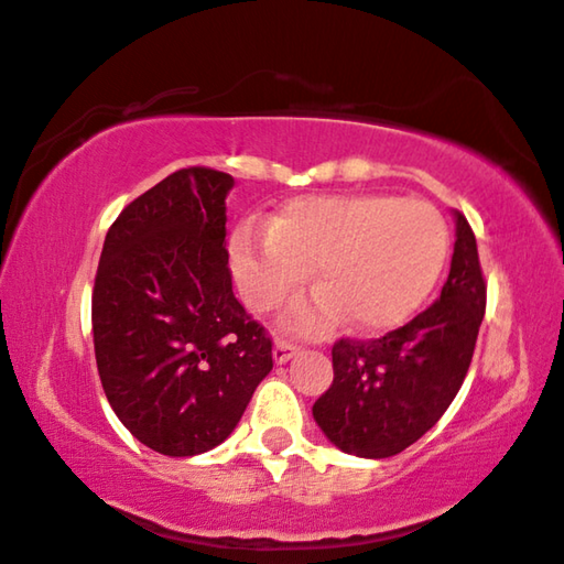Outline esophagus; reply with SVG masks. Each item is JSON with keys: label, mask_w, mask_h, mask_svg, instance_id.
I'll list each match as a JSON object with an SVG mask.
<instances>
[{"label": "esophagus", "mask_w": 564, "mask_h": 564, "mask_svg": "<svg viewBox=\"0 0 564 564\" xmlns=\"http://www.w3.org/2000/svg\"><path fill=\"white\" fill-rule=\"evenodd\" d=\"M296 351H299L296 344L279 339V341L273 344V362H275V365H285L293 355H296Z\"/></svg>", "instance_id": "obj_1"}]
</instances>
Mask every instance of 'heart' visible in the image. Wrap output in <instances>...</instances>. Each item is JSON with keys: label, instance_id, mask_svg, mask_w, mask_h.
Segmentation results:
<instances>
[{"label": "heart", "instance_id": "heart-1", "mask_svg": "<svg viewBox=\"0 0 564 564\" xmlns=\"http://www.w3.org/2000/svg\"><path fill=\"white\" fill-rule=\"evenodd\" d=\"M448 248V225L427 202L316 195L291 199L268 228L238 225L228 250L232 281L250 308H279L316 268L318 291L289 311V326L318 332L341 311L359 332H384L425 304Z\"/></svg>", "mask_w": 564, "mask_h": 564}]
</instances>
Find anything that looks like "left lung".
<instances>
[{"instance_id": "left-lung-1", "label": "left lung", "mask_w": 564, "mask_h": 564, "mask_svg": "<svg viewBox=\"0 0 564 564\" xmlns=\"http://www.w3.org/2000/svg\"><path fill=\"white\" fill-rule=\"evenodd\" d=\"M453 220L456 242L441 299L380 339L334 344V382L314 402V420L344 453L398 456L438 423L464 384L484 322L486 283L474 230L460 213Z\"/></svg>"}]
</instances>
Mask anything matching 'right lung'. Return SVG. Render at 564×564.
Returning a JSON list of instances; mask_svg holds the SVG:
<instances>
[{"label": "right lung", "instance_id": "add662e5", "mask_svg": "<svg viewBox=\"0 0 564 564\" xmlns=\"http://www.w3.org/2000/svg\"><path fill=\"white\" fill-rule=\"evenodd\" d=\"M207 166L166 176L106 235L94 289L100 384L133 438L199 456L240 423L273 369V344L232 293L225 199Z\"/></svg>", "mask_w": 564, "mask_h": 564}]
</instances>
